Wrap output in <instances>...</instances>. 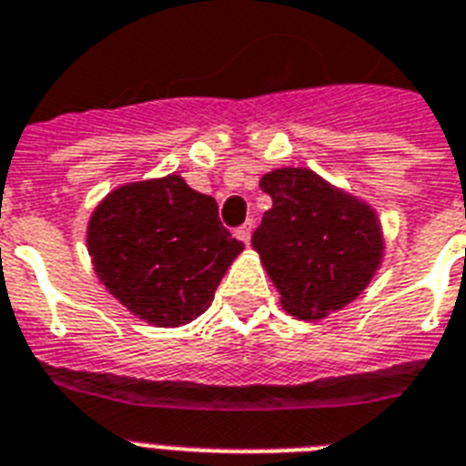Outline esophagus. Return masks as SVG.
<instances>
[{"label":"esophagus","instance_id":"1","mask_svg":"<svg viewBox=\"0 0 466 466\" xmlns=\"http://www.w3.org/2000/svg\"><path fill=\"white\" fill-rule=\"evenodd\" d=\"M236 236H238V240H242L245 245H248L249 238H252V221H245L242 226H238Z\"/></svg>","mask_w":466,"mask_h":466}]
</instances>
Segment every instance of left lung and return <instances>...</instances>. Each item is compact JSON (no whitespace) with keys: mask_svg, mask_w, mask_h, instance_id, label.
I'll list each match as a JSON object with an SVG mask.
<instances>
[{"mask_svg":"<svg viewBox=\"0 0 466 466\" xmlns=\"http://www.w3.org/2000/svg\"><path fill=\"white\" fill-rule=\"evenodd\" d=\"M274 207L252 233V248L298 319H321L362 293L383 252L374 211L330 187L309 168L261 178Z\"/></svg>","mask_w":466,"mask_h":466,"instance_id":"8db88e82","label":"left lung"}]
</instances>
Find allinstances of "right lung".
<instances>
[{
    "instance_id": "obj_1",
    "label": "right lung",
    "mask_w": 466,
    "mask_h": 466,
    "mask_svg": "<svg viewBox=\"0 0 466 466\" xmlns=\"http://www.w3.org/2000/svg\"><path fill=\"white\" fill-rule=\"evenodd\" d=\"M87 248L106 290L167 329L209 309L245 245L221 224L217 199L167 176L111 192L92 214Z\"/></svg>"
}]
</instances>
